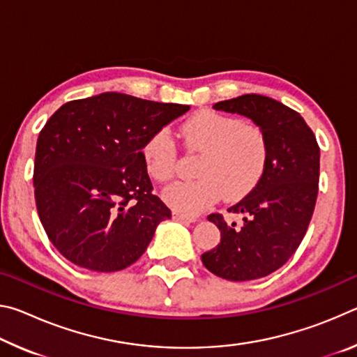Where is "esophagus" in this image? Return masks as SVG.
<instances>
[{"mask_svg":"<svg viewBox=\"0 0 357 357\" xmlns=\"http://www.w3.org/2000/svg\"><path fill=\"white\" fill-rule=\"evenodd\" d=\"M173 220H178V222H183V223H193V222H197L195 217H187V215H184V214L176 213V211H174V213H173Z\"/></svg>","mask_w":357,"mask_h":357,"instance_id":"1","label":"esophagus"}]
</instances>
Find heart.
<instances>
[{"instance_id": "heart-1", "label": "heart", "mask_w": 357, "mask_h": 357, "mask_svg": "<svg viewBox=\"0 0 357 357\" xmlns=\"http://www.w3.org/2000/svg\"><path fill=\"white\" fill-rule=\"evenodd\" d=\"M181 135L192 151L202 153L195 181H179L164 190L168 206L184 215H197L225 197L241 200L264 176L269 144L264 132L243 119L203 110L181 126ZM148 176L157 183L172 179L176 172L178 149L170 130H154L142 146Z\"/></svg>"}]
</instances>
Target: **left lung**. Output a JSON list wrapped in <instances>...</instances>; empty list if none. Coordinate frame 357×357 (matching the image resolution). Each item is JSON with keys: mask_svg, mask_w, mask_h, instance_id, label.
Listing matches in <instances>:
<instances>
[{"mask_svg": "<svg viewBox=\"0 0 357 357\" xmlns=\"http://www.w3.org/2000/svg\"><path fill=\"white\" fill-rule=\"evenodd\" d=\"M214 108L252 119L268 138L269 160L255 189L228 208L244 215L243 225L208 215L220 229V244L202 261L222 279H261L282 268L305 236L318 197L319 146L298 112L266 96L244 94Z\"/></svg>", "mask_w": 357, "mask_h": 357, "instance_id": "obj_1", "label": "left lung"}]
</instances>
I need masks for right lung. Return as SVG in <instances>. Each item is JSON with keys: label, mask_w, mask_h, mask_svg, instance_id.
Segmentation results:
<instances>
[{"label": "right lung", "mask_w": 357, "mask_h": 357, "mask_svg": "<svg viewBox=\"0 0 357 357\" xmlns=\"http://www.w3.org/2000/svg\"><path fill=\"white\" fill-rule=\"evenodd\" d=\"M189 108L102 93L52 114L36 146L34 198L42 227L64 258L114 273L143 255L172 211L153 193L142 146Z\"/></svg>", "instance_id": "obj_1"}]
</instances>
